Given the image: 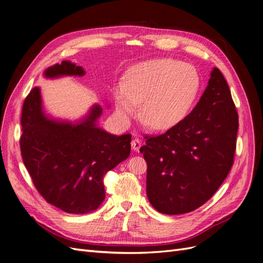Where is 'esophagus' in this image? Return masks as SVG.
<instances>
[{
  "mask_svg": "<svg viewBox=\"0 0 263 263\" xmlns=\"http://www.w3.org/2000/svg\"><path fill=\"white\" fill-rule=\"evenodd\" d=\"M132 148H133V150L134 151H139V149H140V147H141V140L140 139H138V138H134L133 140H132Z\"/></svg>",
  "mask_w": 263,
  "mask_h": 263,
  "instance_id": "obj_1",
  "label": "esophagus"
}]
</instances>
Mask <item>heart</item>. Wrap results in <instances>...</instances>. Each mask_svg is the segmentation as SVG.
I'll return each instance as SVG.
<instances>
[{
	"mask_svg": "<svg viewBox=\"0 0 263 263\" xmlns=\"http://www.w3.org/2000/svg\"><path fill=\"white\" fill-rule=\"evenodd\" d=\"M200 87V76L187 63L170 58L142 61L115 84L116 113L128 124L138 115L142 103V117L155 129H170L186 117Z\"/></svg>",
	"mask_w": 263,
	"mask_h": 263,
	"instance_id": "obj_1",
	"label": "heart"
}]
</instances>
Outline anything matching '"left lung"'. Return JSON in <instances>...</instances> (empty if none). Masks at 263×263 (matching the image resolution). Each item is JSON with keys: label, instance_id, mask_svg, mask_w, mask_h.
I'll list each match as a JSON object with an SVG mask.
<instances>
[{"label": "left lung", "instance_id": "obj_1", "mask_svg": "<svg viewBox=\"0 0 263 263\" xmlns=\"http://www.w3.org/2000/svg\"><path fill=\"white\" fill-rule=\"evenodd\" d=\"M238 113L219 69L194 109L140 148L147 161V196L160 213L179 215L200 208L216 193L234 163Z\"/></svg>", "mask_w": 263, "mask_h": 263}]
</instances>
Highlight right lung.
<instances>
[{
    "label": "right lung",
    "instance_id": "add662e5",
    "mask_svg": "<svg viewBox=\"0 0 263 263\" xmlns=\"http://www.w3.org/2000/svg\"><path fill=\"white\" fill-rule=\"evenodd\" d=\"M85 71L71 61L47 68L45 78L82 77ZM98 104L80 121H58L46 115L41 89L35 86L24 101L23 162L35 187L49 204L70 214L93 212L105 198L103 177L130 155L132 135H112L97 124Z\"/></svg>",
    "mask_w": 263,
    "mask_h": 263
}]
</instances>
